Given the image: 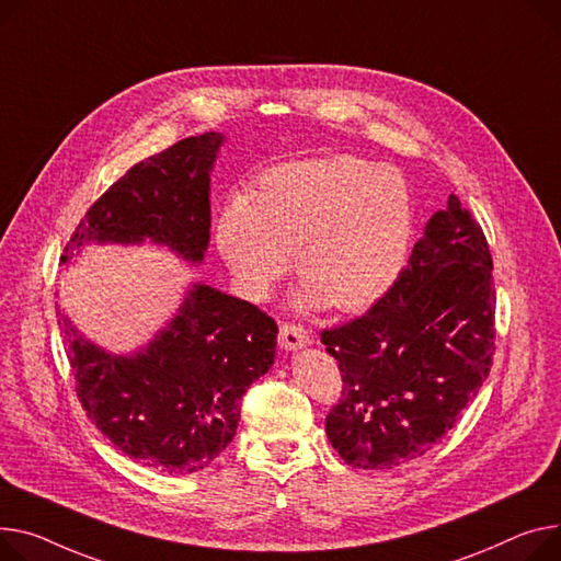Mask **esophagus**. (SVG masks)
Returning <instances> with one entry per match:
<instances>
[{
    "label": "esophagus",
    "instance_id": "1",
    "mask_svg": "<svg viewBox=\"0 0 561 561\" xmlns=\"http://www.w3.org/2000/svg\"><path fill=\"white\" fill-rule=\"evenodd\" d=\"M311 333L302 327V324H295V322H282L279 327V345L288 352L295 350H302L307 345H311Z\"/></svg>",
    "mask_w": 561,
    "mask_h": 561
}]
</instances>
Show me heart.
I'll return each mask as SVG.
<instances>
[{"instance_id":"1","label":"heart","mask_w":561,"mask_h":561,"mask_svg":"<svg viewBox=\"0 0 561 561\" xmlns=\"http://www.w3.org/2000/svg\"><path fill=\"white\" fill-rule=\"evenodd\" d=\"M410 241L403 175L356 156L277 164L259 175L252 201L230 198L216 222L218 250L243 290L266 295L297 252L305 302L347 313L392 288Z\"/></svg>"}]
</instances>
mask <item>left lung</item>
I'll return each instance as SVG.
<instances>
[{
    "label": "left lung",
    "mask_w": 561,
    "mask_h": 561,
    "mask_svg": "<svg viewBox=\"0 0 561 561\" xmlns=\"http://www.w3.org/2000/svg\"><path fill=\"white\" fill-rule=\"evenodd\" d=\"M492 271L482 228L451 194L381 300L320 333L343 377L324 431L347 465L392 469L458 424L496 352Z\"/></svg>",
    "instance_id": "8db88e82"
}]
</instances>
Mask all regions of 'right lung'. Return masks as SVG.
Listing matches in <instances>:
<instances>
[{
    "instance_id": "right-lung-1",
    "label": "right lung",
    "mask_w": 561,
    "mask_h": 561,
    "mask_svg": "<svg viewBox=\"0 0 561 561\" xmlns=\"http://www.w3.org/2000/svg\"><path fill=\"white\" fill-rule=\"evenodd\" d=\"M222 135L186 137L135 164L88 209L60 264L88 243H153L203 261L209 171ZM77 394L90 422L137 462L196 473L232 442L241 399L275 363L277 322L259 307L194 284L178 316L135 356L88 343L58 311Z\"/></svg>"
}]
</instances>
